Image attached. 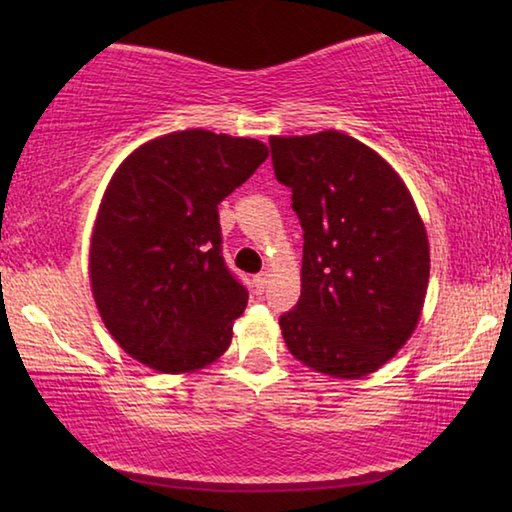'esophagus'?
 Segmentation results:
<instances>
[{
	"label": "esophagus",
	"mask_w": 512,
	"mask_h": 512,
	"mask_svg": "<svg viewBox=\"0 0 512 512\" xmlns=\"http://www.w3.org/2000/svg\"><path fill=\"white\" fill-rule=\"evenodd\" d=\"M253 284H255V291H257V293H264L266 284H268V273H257V275L253 277Z\"/></svg>",
	"instance_id": "1"
}]
</instances>
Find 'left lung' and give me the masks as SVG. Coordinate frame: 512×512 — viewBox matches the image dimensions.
<instances>
[{
  "mask_svg": "<svg viewBox=\"0 0 512 512\" xmlns=\"http://www.w3.org/2000/svg\"><path fill=\"white\" fill-rule=\"evenodd\" d=\"M277 183L302 228V291L280 316L305 366L359 379L393 357L418 325L429 241L391 164L339 131L271 137Z\"/></svg>",
  "mask_w": 512,
  "mask_h": 512,
  "instance_id": "obj_1",
  "label": "left lung"
}]
</instances>
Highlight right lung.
Returning a JSON list of instances; mask_svg holds the SVG:
<instances>
[{
    "label": "right lung",
    "mask_w": 512,
    "mask_h": 512,
    "mask_svg": "<svg viewBox=\"0 0 512 512\" xmlns=\"http://www.w3.org/2000/svg\"><path fill=\"white\" fill-rule=\"evenodd\" d=\"M266 158L262 142L192 128L146 142L112 176L90 277L103 323L133 359L189 372L228 350L248 291L223 259L219 203Z\"/></svg>",
    "instance_id": "right-lung-1"
}]
</instances>
